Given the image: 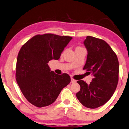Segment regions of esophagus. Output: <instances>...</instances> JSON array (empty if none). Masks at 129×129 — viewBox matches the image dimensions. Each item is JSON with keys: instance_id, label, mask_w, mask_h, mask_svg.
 Returning a JSON list of instances; mask_svg holds the SVG:
<instances>
[{"instance_id": "esophagus-1", "label": "esophagus", "mask_w": 129, "mask_h": 129, "mask_svg": "<svg viewBox=\"0 0 129 129\" xmlns=\"http://www.w3.org/2000/svg\"><path fill=\"white\" fill-rule=\"evenodd\" d=\"M76 82V80L75 79H74L73 78H71V83H74Z\"/></svg>"}]
</instances>
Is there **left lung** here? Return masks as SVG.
<instances>
[{
	"label": "left lung",
	"mask_w": 129,
	"mask_h": 129,
	"mask_svg": "<svg viewBox=\"0 0 129 129\" xmlns=\"http://www.w3.org/2000/svg\"><path fill=\"white\" fill-rule=\"evenodd\" d=\"M88 51L83 70L93 75L89 84L77 83L80 90L76 94L84 106L95 109L104 105L113 95L119 80V61L116 53L104 40L87 36L83 42Z\"/></svg>",
	"instance_id": "1"
}]
</instances>
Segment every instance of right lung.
Masks as SVG:
<instances>
[{
  "label": "right lung",
  "instance_id": "obj_1",
  "mask_svg": "<svg viewBox=\"0 0 129 129\" xmlns=\"http://www.w3.org/2000/svg\"><path fill=\"white\" fill-rule=\"evenodd\" d=\"M72 39L47 33L33 36L22 46L16 65V80L25 98L38 107L47 106L56 100L61 90L70 82L67 74L57 75L48 64L58 60Z\"/></svg>",
  "mask_w": 129,
  "mask_h": 129
}]
</instances>
